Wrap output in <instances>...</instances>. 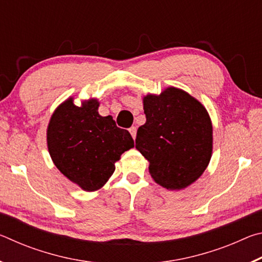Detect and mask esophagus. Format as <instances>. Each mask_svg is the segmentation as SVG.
<instances>
[{
    "mask_svg": "<svg viewBox=\"0 0 262 262\" xmlns=\"http://www.w3.org/2000/svg\"><path fill=\"white\" fill-rule=\"evenodd\" d=\"M136 127H130L129 128V133L132 134V136H133V139H135L136 137Z\"/></svg>",
    "mask_w": 262,
    "mask_h": 262,
    "instance_id": "esophagus-1",
    "label": "esophagus"
}]
</instances>
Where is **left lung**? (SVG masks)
I'll return each mask as SVG.
<instances>
[{
	"label": "left lung",
	"instance_id": "8db88e82",
	"mask_svg": "<svg viewBox=\"0 0 262 262\" xmlns=\"http://www.w3.org/2000/svg\"><path fill=\"white\" fill-rule=\"evenodd\" d=\"M147 121L137 130L136 149L149 162L155 183L171 190L202 176L212 154V125L200 101L181 89L143 97Z\"/></svg>",
	"mask_w": 262,
	"mask_h": 262
}]
</instances>
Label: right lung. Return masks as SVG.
Masks as SVG:
<instances>
[{
  "label": "right lung",
  "mask_w": 262,
  "mask_h": 262,
  "mask_svg": "<svg viewBox=\"0 0 262 262\" xmlns=\"http://www.w3.org/2000/svg\"><path fill=\"white\" fill-rule=\"evenodd\" d=\"M99 101L81 106L68 98L53 112L47 127L48 152L64 177L86 192L107 183L121 155L134 148L129 132L117 127L111 115L98 113Z\"/></svg>",
  "instance_id": "1"
}]
</instances>
